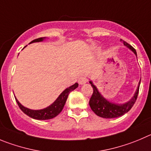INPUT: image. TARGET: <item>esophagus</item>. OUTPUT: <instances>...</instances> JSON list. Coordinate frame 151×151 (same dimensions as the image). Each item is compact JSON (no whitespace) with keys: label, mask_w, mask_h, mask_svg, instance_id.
Instances as JSON below:
<instances>
[{"label":"esophagus","mask_w":151,"mask_h":151,"mask_svg":"<svg viewBox=\"0 0 151 151\" xmlns=\"http://www.w3.org/2000/svg\"><path fill=\"white\" fill-rule=\"evenodd\" d=\"M87 81H88V79L86 78V76H82L78 79V83L80 85H83V84L86 83Z\"/></svg>","instance_id":"34e87169"}]
</instances>
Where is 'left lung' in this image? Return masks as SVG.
<instances>
[{"label": "left lung", "instance_id": "1", "mask_svg": "<svg viewBox=\"0 0 151 151\" xmlns=\"http://www.w3.org/2000/svg\"><path fill=\"white\" fill-rule=\"evenodd\" d=\"M123 44L128 48L130 49L136 54V56H137L136 50L132 46L129 45L127 42L123 41ZM89 83L93 88V94L89 100V106L91 110L95 112L98 116L101 117V118H114L124 115L125 113L129 112L131 108L133 107V106L134 105L135 102L137 99L141 80L139 81L137 89H136V93L134 94L133 98H131L128 102L123 104H118L108 101L101 95V93L98 91L97 87L92 83V82L90 81Z\"/></svg>", "mask_w": 151, "mask_h": 151}]
</instances>
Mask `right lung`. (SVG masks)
I'll return each mask as SVG.
<instances>
[{
    "label": "right lung",
    "instance_id": "right-lung-1",
    "mask_svg": "<svg viewBox=\"0 0 151 151\" xmlns=\"http://www.w3.org/2000/svg\"><path fill=\"white\" fill-rule=\"evenodd\" d=\"M45 39V37L42 38H39V39H36L33 40L31 42H29V44L33 43V42H42L44 39ZM26 47V46H25ZM78 87V83H76L74 85H72L71 86L68 87V88H65L63 92L60 94V96L57 98V99L47 107L45 108V109H39V110H33V109H29L28 108L24 107V106H22V104L19 103V101L17 100L16 98H15V101H16L17 104H18V106L22 109V112L26 114L27 115H28L29 117L32 118H34L36 120H48V119H51V118H54L56 115H58L60 112L63 110V107H64L66 101H67V98L68 97L69 93L72 91L73 90L75 89L76 88Z\"/></svg>",
    "mask_w": 151,
    "mask_h": 151
}]
</instances>
